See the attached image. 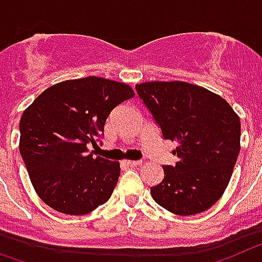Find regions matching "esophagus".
Instances as JSON below:
<instances>
[{
    "label": "esophagus",
    "mask_w": 262,
    "mask_h": 262,
    "mask_svg": "<svg viewBox=\"0 0 262 262\" xmlns=\"http://www.w3.org/2000/svg\"><path fill=\"white\" fill-rule=\"evenodd\" d=\"M124 163L126 166H130V167H134V166H141V165H142V161H124Z\"/></svg>",
    "instance_id": "34e87169"
}]
</instances>
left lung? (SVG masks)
<instances>
[{
  "instance_id": "left-lung-1",
  "label": "left lung",
  "mask_w": 262,
  "mask_h": 262,
  "mask_svg": "<svg viewBox=\"0 0 262 262\" xmlns=\"http://www.w3.org/2000/svg\"><path fill=\"white\" fill-rule=\"evenodd\" d=\"M178 162L163 166L150 188L165 210L181 216L208 210L224 194L240 153V118L222 96L186 81L136 84Z\"/></svg>"
}]
</instances>
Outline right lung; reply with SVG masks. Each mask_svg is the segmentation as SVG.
<instances>
[{
	"instance_id": "1",
	"label": "right lung",
	"mask_w": 262,
	"mask_h": 262,
	"mask_svg": "<svg viewBox=\"0 0 262 262\" xmlns=\"http://www.w3.org/2000/svg\"><path fill=\"white\" fill-rule=\"evenodd\" d=\"M134 96L130 85L88 76L54 84L25 109L19 151L31 185L49 207L85 215L108 202L120 163L88 154L115 106Z\"/></svg>"
}]
</instances>
